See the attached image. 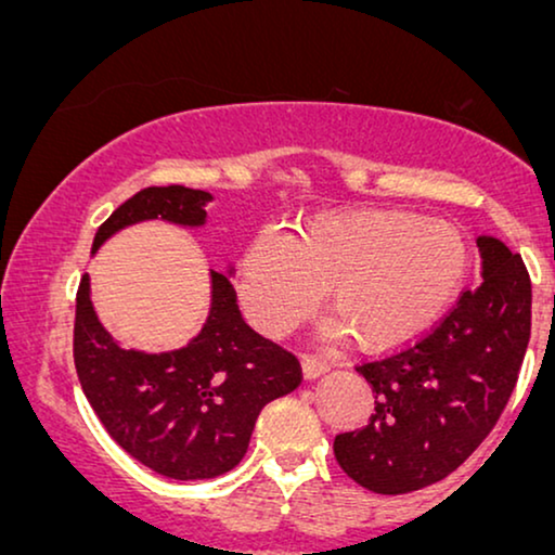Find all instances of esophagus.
I'll return each mask as SVG.
<instances>
[{
  "label": "esophagus",
  "mask_w": 555,
  "mask_h": 555,
  "mask_svg": "<svg viewBox=\"0 0 555 555\" xmlns=\"http://www.w3.org/2000/svg\"><path fill=\"white\" fill-rule=\"evenodd\" d=\"M327 371H331V365H327L323 358L302 356V375H305V380H315V377L325 375Z\"/></svg>",
  "instance_id": "34e87169"
}]
</instances>
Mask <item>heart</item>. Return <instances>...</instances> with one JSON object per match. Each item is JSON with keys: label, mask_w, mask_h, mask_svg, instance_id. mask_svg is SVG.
I'll use <instances>...</instances> for the list:
<instances>
[{"label": "heart", "mask_w": 555, "mask_h": 555, "mask_svg": "<svg viewBox=\"0 0 555 555\" xmlns=\"http://www.w3.org/2000/svg\"><path fill=\"white\" fill-rule=\"evenodd\" d=\"M468 245L461 230L398 210L318 215L297 237L262 232L237 264L240 302L260 333L278 337L315 310L320 295L335 318L331 335L358 348L392 350L436 323L461 291Z\"/></svg>", "instance_id": "heart-1"}]
</instances>
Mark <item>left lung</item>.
Segmentation results:
<instances>
[{"instance_id": "left-lung-1", "label": "left lung", "mask_w": 555, "mask_h": 555, "mask_svg": "<svg viewBox=\"0 0 555 555\" xmlns=\"http://www.w3.org/2000/svg\"><path fill=\"white\" fill-rule=\"evenodd\" d=\"M483 283L408 348L356 371L371 383L365 428L335 436L340 468L373 493L400 495L438 483L501 417L531 337V278L520 255L480 235Z\"/></svg>"}]
</instances>
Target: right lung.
Segmentation results:
<instances>
[{
	"instance_id": "obj_1",
	"label": "right lung",
	"mask_w": 555,
	"mask_h": 555,
	"mask_svg": "<svg viewBox=\"0 0 555 555\" xmlns=\"http://www.w3.org/2000/svg\"><path fill=\"white\" fill-rule=\"evenodd\" d=\"M210 199V192L182 184L140 190L100 224L92 253L144 220L203 228ZM210 283L203 331L170 352L125 350L92 308L90 275L77 291L75 367L92 411L134 461L175 480H207L235 468L262 408L302 380L293 352L240 315L230 278L212 270Z\"/></svg>"
}]
</instances>
